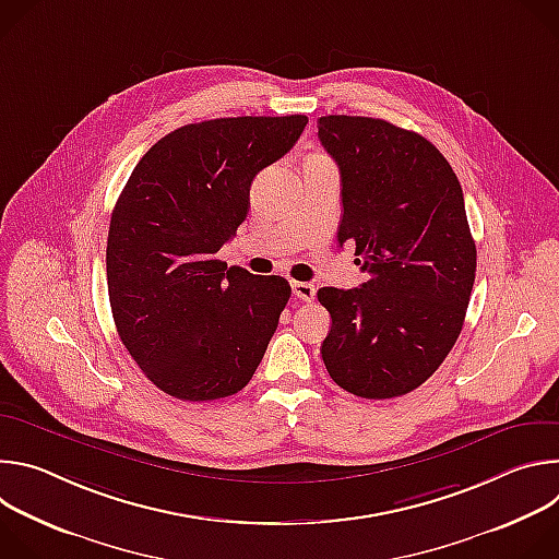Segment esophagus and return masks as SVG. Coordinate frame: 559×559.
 <instances>
[{
  "mask_svg": "<svg viewBox=\"0 0 559 559\" xmlns=\"http://www.w3.org/2000/svg\"><path fill=\"white\" fill-rule=\"evenodd\" d=\"M292 292H294L296 298H300L305 302H311L313 296H316V287L311 283H300V281L292 283Z\"/></svg>",
  "mask_w": 559,
  "mask_h": 559,
  "instance_id": "esophagus-1",
  "label": "esophagus"
}]
</instances>
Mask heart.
Returning <instances> with one entry per match:
<instances>
[{"mask_svg": "<svg viewBox=\"0 0 559 559\" xmlns=\"http://www.w3.org/2000/svg\"><path fill=\"white\" fill-rule=\"evenodd\" d=\"M313 156H321V154H313Z\"/></svg>", "mask_w": 559, "mask_h": 559, "instance_id": "obj_1", "label": "heart"}]
</instances>
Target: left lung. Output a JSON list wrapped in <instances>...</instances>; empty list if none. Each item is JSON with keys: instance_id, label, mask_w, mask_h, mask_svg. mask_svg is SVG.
<instances>
[{"instance_id": "obj_1", "label": "left lung", "mask_w": 559, "mask_h": 559, "mask_svg": "<svg viewBox=\"0 0 559 559\" xmlns=\"http://www.w3.org/2000/svg\"><path fill=\"white\" fill-rule=\"evenodd\" d=\"M318 139L341 170L338 246L369 281L323 287L332 316L321 354L345 391L384 401L420 386L455 345L475 281V241L455 173L418 132L330 115Z\"/></svg>"}]
</instances>
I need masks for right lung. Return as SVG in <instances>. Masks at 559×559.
I'll return each instance as SVG.
<instances>
[{
    "mask_svg": "<svg viewBox=\"0 0 559 559\" xmlns=\"http://www.w3.org/2000/svg\"><path fill=\"white\" fill-rule=\"evenodd\" d=\"M305 115L225 117L158 139L110 216L106 272L121 343L158 389L188 403L241 391L292 287L214 254L250 210L254 177L298 141Z\"/></svg>",
    "mask_w": 559,
    "mask_h": 559,
    "instance_id": "right-lung-1",
    "label": "right lung"
}]
</instances>
